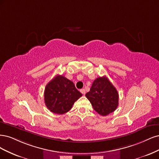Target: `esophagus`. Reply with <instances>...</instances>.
I'll return each instance as SVG.
<instances>
[{
	"label": "esophagus",
	"instance_id": "1",
	"mask_svg": "<svg viewBox=\"0 0 159 159\" xmlns=\"http://www.w3.org/2000/svg\"><path fill=\"white\" fill-rule=\"evenodd\" d=\"M80 93L83 94H85L86 91H85L84 89H81V90H80Z\"/></svg>",
	"mask_w": 159,
	"mask_h": 159
}]
</instances>
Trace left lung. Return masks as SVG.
Here are the masks:
<instances>
[{
  "mask_svg": "<svg viewBox=\"0 0 159 159\" xmlns=\"http://www.w3.org/2000/svg\"><path fill=\"white\" fill-rule=\"evenodd\" d=\"M85 96L94 110L102 116L114 111L118 106V93L106 76L96 79Z\"/></svg>",
  "mask_w": 159,
  "mask_h": 159,
  "instance_id": "8db88e82",
  "label": "left lung"
}]
</instances>
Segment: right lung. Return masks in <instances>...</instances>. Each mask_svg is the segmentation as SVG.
Masks as SVG:
<instances>
[{"instance_id":"right-lung-1","label":"right lung","mask_w":159,"mask_h":159,"mask_svg":"<svg viewBox=\"0 0 159 159\" xmlns=\"http://www.w3.org/2000/svg\"><path fill=\"white\" fill-rule=\"evenodd\" d=\"M82 96L72 81L64 76L57 75L46 85L44 100L51 111L63 114L71 109L75 102Z\"/></svg>"}]
</instances>
